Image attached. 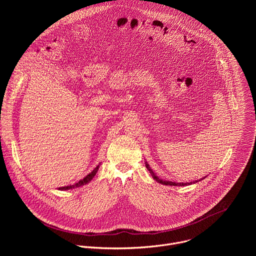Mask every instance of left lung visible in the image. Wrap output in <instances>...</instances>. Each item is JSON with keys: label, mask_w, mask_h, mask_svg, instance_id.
Segmentation results:
<instances>
[{"label": "left lung", "mask_w": 256, "mask_h": 256, "mask_svg": "<svg viewBox=\"0 0 256 256\" xmlns=\"http://www.w3.org/2000/svg\"><path fill=\"white\" fill-rule=\"evenodd\" d=\"M144 164H146V167H147V169L150 171V173H151L152 177H153L156 181H158L159 184H164V186H190V184H196V182H198V181H200V180L204 179V178H200V179H198V180H194V181H192V182H186V184H184V182H173V181L163 180V179L159 178V177L156 175V173L151 169V167H150V165L148 164V162H147V161H144Z\"/></svg>", "instance_id": "8db88e82"}]
</instances>
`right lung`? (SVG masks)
Instances as JSON below:
<instances>
[{"mask_svg":"<svg viewBox=\"0 0 256 256\" xmlns=\"http://www.w3.org/2000/svg\"><path fill=\"white\" fill-rule=\"evenodd\" d=\"M100 163L97 165V167L91 172V173H89L88 175H86L83 179H81L79 182H77V184H72V186H62V188H60L58 190H74V188H80V186H85V184H89V182L93 179V177L96 175V173H97V171H98V169H99V167H100Z\"/></svg>","mask_w":256,"mask_h":256,"instance_id":"obj_1","label":"right lung"}]
</instances>
